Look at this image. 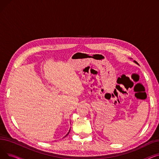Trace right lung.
Masks as SVG:
<instances>
[{
  "instance_id": "add662e5",
  "label": "right lung",
  "mask_w": 159,
  "mask_h": 159,
  "mask_svg": "<svg viewBox=\"0 0 159 159\" xmlns=\"http://www.w3.org/2000/svg\"><path fill=\"white\" fill-rule=\"evenodd\" d=\"M70 130H69V132H68V134H67V135H66V136H65V137H66V136H67V135H68V134H69V133H70Z\"/></svg>"
}]
</instances>
